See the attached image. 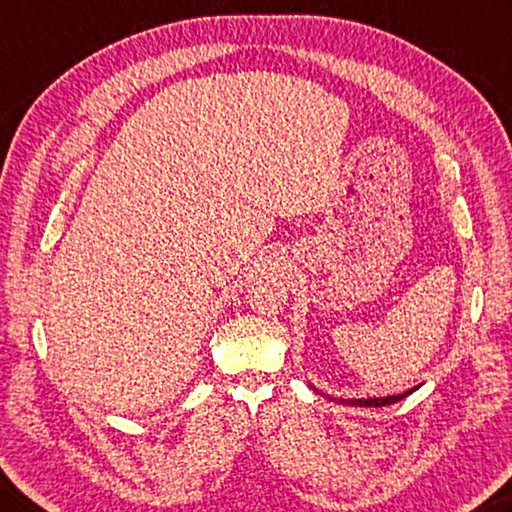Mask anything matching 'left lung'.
I'll use <instances>...</instances> for the list:
<instances>
[{
    "label": "left lung",
    "instance_id": "obj_1",
    "mask_svg": "<svg viewBox=\"0 0 512 512\" xmlns=\"http://www.w3.org/2000/svg\"><path fill=\"white\" fill-rule=\"evenodd\" d=\"M414 389H418V387H414ZM414 389H410V392H403V394H396V396H385V398H336V401L345 403V405H353V407H385V405L403 401V398L410 396ZM315 392H318V389H315ZM322 396H327V394H322ZM327 398H331V396H327ZM331 401H333V398H331Z\"/></svg>",
    "mask_w": 512,
    "mask_h": 512
}]
</instances>
